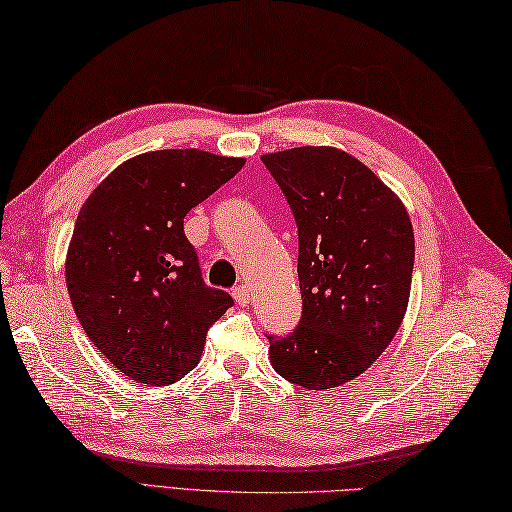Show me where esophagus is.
I'll return each mask as SVG.
<instances>
[{
	"mask_svg": "<svg viewBox=\"0 0 512 512\" xmlns=\"http://www.w3.org/2000/svg\"><path fill=\"white\" fill-rule=\"evenodd\" d=\"M233 297H235V301L239 303V306H246V303L250 301L248 288H246V286H237V288H233Z\"/></svg>",
	"mask_w": 512,
	"mask_h": 512,
	"instance_id": "34e87169",
	"label": "esophagus"
}]
</instances>
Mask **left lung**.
I'll return each instance as SVG.
<instances>
[{"label":"left lung","mask_w":512,"mask_h":512,"mask_svg":"<svg viewBox=\"0 0 512 512\" xmlns=\"http://www.w3.org/2000/svg\"><path fill=\"white\" fill-rule=\"evenodd\" d=\"M299 228L301 321L268 334L279 376L330 389L361 376L405 317L416 246L405 206L363 162L334 147L262 158Z\"/></svg>","instance_id":"1"}]
</instances>
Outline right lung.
Listing matches in <instances>:
<instances>
[{"instance_id": "obj_1", "label": "right lung", "mask_w": 512, "mask_h": 512, "mask_svg": "<svg viewBox=\"0 0 512 512\" xmlns=\"http://www.w3.org/2000/svg\"><path fill=\"white\" fill-rule=\"evenodd\" d=\"M242 167L200 149L149 151L114 169L76 217L65 262L72 308L96 350L136 383L187 376L233 306L204 284L184 215Z\"/></svg>"}]
</instances>
